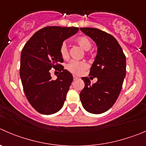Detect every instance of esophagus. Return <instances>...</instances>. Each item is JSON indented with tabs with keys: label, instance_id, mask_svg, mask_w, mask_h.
Masks as SVG:
<instances>
[{
	"label": "esophagus",
	"instance_id": "34e87169",
	"mask_svg": "<svg viewBox=\"0 0 146 146\" xmlns=\"http://www.w3.org/2000/svg\"><path fill=\"white\" fill-rule=\"evenodd\" d=\"M78 78L77 76H73V80H77Z\"/></svg>",
	"mask_w": 146,
	"mask_h": 146
}]
</instances>
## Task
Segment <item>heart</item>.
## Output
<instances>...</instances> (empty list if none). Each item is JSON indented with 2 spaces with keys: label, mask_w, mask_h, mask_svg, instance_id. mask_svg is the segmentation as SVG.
<instances>
[{
  "label": "heart",
  "mask_w": 146,
  "mask_h": 146,
  "mask_svg": "<svg viewBox=\"0 0 146 146\" xmlns=\"http://www.w3.org/2000/svg\"><path fill=\"white\" fill-rule=\"evenodd\" d=\"M76 43L78 44L83 50H88L91 48L92 43L90 39L86 36H80L75 40ZM60 54L63 59H67L69 57V51L68 46L63 42L60 46ZM88 68L87 63L81 60H72L66 66V69L71 73L75 75H80Z\"/></svg>",
  "instance_id": "obj_1"
}]
</instances>
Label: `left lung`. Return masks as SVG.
I'll list each match as a JSON object with an SVG mask.
<instances>
[{"mask_svg":"<svg viewBox=\"0 0 146 146\" xmlns=\"http://www.w3.org/2000/svg\"><path fill=\"white\" fill-rule=\"evenodd\" d=\"M98 47V53L89 76L97 78L91 84L88 78L83 77L84 88L80 93L83 108L90 113L100 114L111 108L116 101L126 73L125 56L116 39L101 30L81 28Z\"/></svg>","mask_w":146,"mask_h":146,"instance_id":"left-lung-1","label":"left lung"}]
</instances>
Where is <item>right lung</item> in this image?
I'll return each instance as SVG.
<instances>
[{"mask_svg": "<svg viewBox=\"0 0 146 146\" xmlns=\"http://www.w3.org/2000/svg\"><path fill=\"white\" fill-rule=\"evenodd\" d=\"M76 27L48 26L39 30L23 48L20 76L24 93L35 111L50 115L60 111L73 81V76L61 63L60 46L78 32ZM52 70L60 72L57 79Z\"/></svg>", "mask_w": 146, "mask_h": 146, "instance_id": "obj_1", "label": "right lung"}]
</instances>
